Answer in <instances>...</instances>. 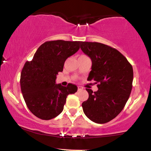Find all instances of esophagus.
Masks as SVG:
<instances>
[{
	"label": "esophagus",
	"instance_id": "esophagus-1",
	"mask_svg": "<svg viewBox=\"0 0 151 151\" xmlns=\"http://www.w3.org/2000/svg\"><path fill=\"white\" fill-rule=\"evenodd\" d=\"M82 90H83V89H82V87H78V91H79H79H82Z\"/></svg>",
	"mask_w": 151,
	"mask_h": 151
}]
</instances>
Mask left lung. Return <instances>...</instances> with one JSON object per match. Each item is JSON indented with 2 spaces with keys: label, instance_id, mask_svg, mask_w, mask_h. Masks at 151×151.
Here are the masks:
<instances>
[{
  "label": "left lung",
  "instance_id": "1",
  "mask_svg": "<svg viewBox=\"0 0 151 151\" xmlns=\"http://www.w3.org/2000/svg\"><path fill=\"white\" fill-rule=\"evenodd\" d=\"M80 48L92 60L87 80L95 81L98 90L86 89L89 98L82 104L84 113L92 121L104 124L120 114L132 87L131 64L114 48L98 42L81 41Z\"/></svg>",
  "mask_w": 151,
  "mask_h": 151
}]
</instances>
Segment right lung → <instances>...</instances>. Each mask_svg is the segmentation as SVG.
Masks as SVG:
<instances>
[{"mask_svg":"<svg viewBox=\"0 0 151 151\" xmlns=\"http://www.w3.org/2000/svg\"><path fill=\"white\" fill-rule=\"evenodd\" d=\"M80 41H46L39 46L31 62H26L21 74V89L29 110L41 120H51L63 111L68 94L77 87L56 84L66 59L79 49Z\"/></svg>","mask_w":151,"mask_h":151,"instance_id":"1","label":"right lung"}]
</instances>
